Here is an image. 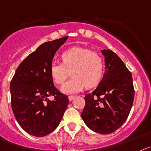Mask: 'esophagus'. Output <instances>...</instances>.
Wrapping results in <instances>:
<instances>
[{
  "label": "esophagus",
  "instance_id": "34e87169",
  "mask_svg": "<svg viewBox=\"0 0 151 151\" xmlns=\"http://www.w3.org/2000/svg\"><path fill=\"white\" fill-rule=\"evenodd\" d=\"M74 98H75V96H74V95H71V96H69V97H68V100H69V101H73V100H74Z\"/></svg>",
  "mask_w": 151,
  "mask_h": 151
}]
</instances>
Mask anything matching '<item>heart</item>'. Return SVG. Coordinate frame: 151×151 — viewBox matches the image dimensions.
Segmentation results:
<instances>
[{
  "mask_svg": "<svg viewBox=\"0 0 151 151\" xmlns=\"http://www.w3.org/2000/svg\"><path fill=\"white\" fill-rule=\"evenodd\" d=\"M63 63H53L50 75L57 85H61L71 72L72 78L62 86V92L70 95L98 85L104 76V63L98 53L82 47H74L61 55Z\"/></svg>",
  "mask_w": 151,
  "mask_h": 151,
  "instance_id": "obj_1",
  "label": "heart"
}]
</instances>
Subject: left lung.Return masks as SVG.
I'll return each mask as SVG.
<instances>
[{"instance_id": "obj_1", "label": "left lung", "mask_w": 151, "mask_h": 151, "mask_svg": "<svg viewBox=\"0 0 151 151\" xmlns=\"http://www.w3.org/2000/svg\"><path fill=\"white\" fill-rule=\"evenodd\" d=\"M101 53L105 57V74L96 89L85 96L81 116L91 130L109 134L127 120L135 91L132 74L119 56L109 49Z\"/></svg>"}]
</instances>
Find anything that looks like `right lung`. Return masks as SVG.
<instances>
[{
	"label": "right lung",
	"instance_id": "1",
	"mask_svg": "<svg viewBox=\"0 0 151 151\" xmlns=\"http://www.w3.org/2000/svg\"><path fill=\"white\" fill-rule=\"evenodd\" d=\"M68 36L45 42L17 68L10 83L11 105L21 127L32 136L42 137L60 124L68 98L53 85L50 66ZM49 96H53V101Z\"/></svg>",
	"mask_w": 151,
	"mask_h": 151
}]
</instances>
